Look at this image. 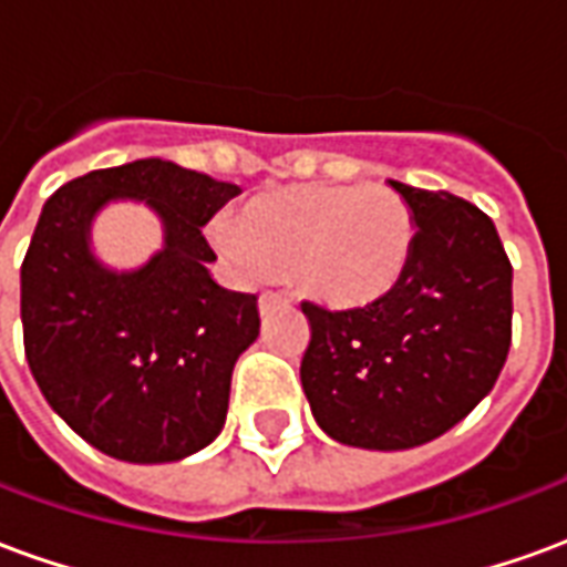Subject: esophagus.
I'll list each match as a JSON object with an SVG mask.
<instances>
[{
    "label": "esophagus",
    "mask_w": 567,
    "mask_h": 567,
    "mask_svg": "<svg viewBox=\"0 0 567 567\" xmlns=\"http://www.w3.org/2000/svg\"><path fill=\"white\" fill-rule=\"evenodd\" d=\"M279 303H288V297H285L282 291H260V297H258L260 312H267V309L279 307Z\"/></svg>",
    "instance_id": "obj_1"
}]
</instances>
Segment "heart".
Returning <instances> with one entry per match:
<instances>
[{
  "label": "heart",
  "instance_id": "obj_1",
  "mask_svg": "<svg viewBox=\"0 0 567 567\" xmlns=\"http://www.w3.org/2000/svg\"><path fill=\"white\" fill-rule=\"evenodd\" d=\"M413 236V212L389 187L300 185L246 203L221 246L243 267L295 272L321 307L361 309L404 279Z\"/></svg>",
  "mask_w": 567,
  "mask_h": 567
}]
</instances>
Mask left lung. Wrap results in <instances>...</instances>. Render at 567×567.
<instances>
[{
  "label": "left lung",
  "instance_id": "8db88e82",
  "mask_svg": "<svg viewBox=\"0 0 567 567\" xmlns=\"http://www.w3.org/2000/svg\"><path fill=\"white\" fill-rule=\"evenodd\" d=\"M413 212L404 279L361 309L303 303L300 382L328 437L361 450H413L462 422L511 352L513 267L486 212L389 182Z\"/></svg>",
  "mask_w": 567,
  "mask_h": 567
}]
</instances>
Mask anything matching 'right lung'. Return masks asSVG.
Listing matches in <instances>:
<instances>
[{"label": "right lung", "mask_w": 567, "mask_h": 567, "mask_svg": "<svg viewBox=\"0 0 567 567\" xmlns=\"http://www.w3.org/2000/svg\"><path fill=\"white\" fill-rule=\"evenodd\" d=\"M236 194L148 157L72 178L44 203L20 267L23 349L56 416L112 458L178 462L221 434L236 358L258 340V297L212 279L199 227ZM124 196L164 221V248L133 274L90 251L92 215Z\"/></svg>", "instance_id": "add662e5"}]
</instances>
